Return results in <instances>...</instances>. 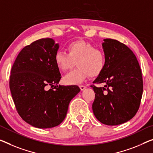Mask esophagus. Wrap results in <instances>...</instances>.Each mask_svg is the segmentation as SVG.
Here are the masks:
<instances>
[{
	"instance_id": "34e87169",
	"label": "esophagus",
	"mask_w": 153,
	"mask_h": 153,
	"mask_svg": "<svg viewBox=\"0 0 153 153\" xmlns=\"http://www.w3.org/2000/svg\"><path fill=\"white\" fill-rule=\"evenodd\" d=\"M79 88H80V89H81V91H83L86 88V87L85 85H79Z\"/></svg>"
}]
</instances>
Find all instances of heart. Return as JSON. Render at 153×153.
<instances>
[{"instance_id": "1", "label": "heart", "mask_w": 153, "mask_h": 153, "mask_svg": "<svg viewBox=\"0 0 153 153\" xmlns=\"http://www.w3.org/2000/svg\"><path fill=\"white\" fill-rule=\"evenodd\" d=\"M68 53L58 51L54 62L57 68L66 72L72 68L76 62L78 67L64 77L65 83L79 84L89 75L97 76L105 68L106 55L103 50L95 48L90 42L78 40L70 42L66 47Z\"/></svg>"}]
</instances>
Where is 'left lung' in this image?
<instances>
[{
  "instance_id": "8db88e82",
  "label": "left lung",
  "mask_w": 153,
  "mask_h": 153,
  "mask_svg": "<svg viewBox=\"0 0 153 153\" xmlns=\"http://www.w3.org/2000/svg\"><path fill=\"white\" fill-rule=\"evenodd\" d=\"M102 45L106 65L93 83L105 85H91L95 93L92 110L101 123L118 125L130 120L139 109L143 93L142 70L135 55L125 44L105 39Z\"/></svg>"
}]
</instances>
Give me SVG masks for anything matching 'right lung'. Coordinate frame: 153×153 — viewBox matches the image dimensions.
<instances>
[{
	"instance_id": "obj_1",
	"label": "right lung",
	"mask_w": 153,
	"mask_h": 153,
	"mask_svg": "<svg viewBox=\"0 0 153 153\" xmlns=\"http://www.w3.org/2000/svg\"><path fill=\"white\" fill-rule=\"evenodd\" d=\"M59 47L51 38L35 41L22 48L11 70L9 88L16 110L36 128L62 123L70 102L81 90L77 85H57L62 76L54 57Z\"/></svg>"
}]
</instances>
